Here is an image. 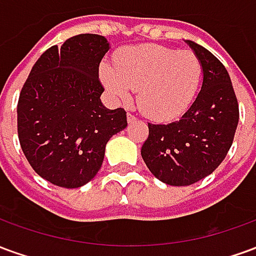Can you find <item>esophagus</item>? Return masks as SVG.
<instances>
[{"instance_id": "34e87169", "label": "esophagus", "mask_w": 256, "mask_h": 256, "mask_svg": "<svg viewBox=\"0 0 256 256\" xmlns=\"http://www.w3.org/2000/svg\"><path fill=\"white\" fill-rule=\"evenodd\" d=\"M137 120V118L134 116V115H132V114H128V123H134Z\"/></svg>"}]
</instances>
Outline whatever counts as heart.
Segmentation results:
<instances>
[{
  "mask_svg": "<svg viewBox=\"0 0 256 256\" xmlns=\"http://www.w3.org/2000/svg\"><path fill=\"white\" fill-rule=\"evenodd\" d=\"M202 63L193 52L158 44L128 46L118 53L115 66H101V79L112 98L128 104L138 90V106L155 120H172L185 112L198 94Z\"/></svg>",
  "mask_w": 256,
  "mask_h": 256,
  "instance_id": "b5f03b06",
  "label": "heart"
}]
</instances>
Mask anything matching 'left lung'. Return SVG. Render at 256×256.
Masks as SVG:
<instances>
[{
	"label": "left lung",
	"mask_w": 256,
	"mask_h": 256,
	"mask_svg": "<svg viewBox=\"0 0 256 256\" xmlns=\"http://www.w3.org/2000/svg\"><path fill=\"white\" fill-rule=\"evenodd\" d=\"M185 42L202 63V90L180 120L148 123L150 136L141 148L150 172L172 186L192 185L214 172L230 150L238 123V104L224 64L196 42Z\"/></svg>",
	"instance_id": "8db88e82"
}]
</instances>
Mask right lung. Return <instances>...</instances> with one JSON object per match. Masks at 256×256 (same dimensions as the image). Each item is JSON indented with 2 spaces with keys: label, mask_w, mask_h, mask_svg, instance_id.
Here are the masks:
<instances>
[{
  "label": "right lung",
  "mask_w": 256,
  "mask_h": 256,
  "mask_svg": "<svg viewBox=\"0 0 256 256\" xmlns=\"http://www.w3.org/2000/svg\"><path fill=\"white\" fill-rule=\"evenodd\" d=\"M106 36L79 34L41 54L18 102V134L34 172L62 188H79L100 170L106 145L128 126L123 108L108 110L98 67Z\"/></svg>",
  "instance_id": "1"
}]
</instances>
